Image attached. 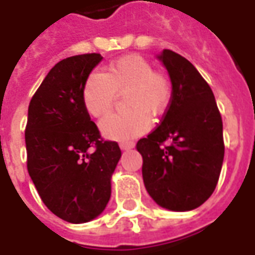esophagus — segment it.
Listing matches in <instances>:
<instances>
[{"label": "esophagus", "mask_w": 255, "mask_h": 255, "mask_svg": "<svg viewBox=\"0 0 255 255\" xmlns=\"http://www.w3.org/2000/svg\"><path fill=\"white\" fill-rule=\"evenodd\" d=\"M119 146H120V149L122 150H128L132 149L133 146H135V143H133V142H120Z\"/></svg>", "instance_id": "1"}]
</instances>
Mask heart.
<instances>
[{
  "label": "heart",
  "instance_id": "1",
  "mask_svg": "<svg viewBox=\"0 0 255 255\" xmlns=\"http://www.w3.org/2000/svg\"><path fill=\"white\" fill-rule=\"evenodd\" d=\"M126 111L113 113L100 123L106 138L126 140L144 133L153 117L162 116L172 101V83L165 73L139 54H128L112 61L106 72L94 71L86 79L82 100L93 117L112 111L119 93H124Z\"/></svg>",
  "mask_w": 255,
  "mask_h": 255
}]
</instances>
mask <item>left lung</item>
Segmentation results:
<instances>
[{"instance_id":"1","label":"left lung","mask_w":255,"mask_h":255,"mask_svg":"<svg viewBox=\"0 0 255 255\" xmlns=\"http://www.w3.org/2000/svg\"><path fill=\"white\" fill-rule=\"evenodd\" d=\"M158 58L171 76V105L136 149L150 197L162 208L186 212L201 206L217 186L223 120L210 86L187 58L168 49Z\"/></svg>"}]
</instances>
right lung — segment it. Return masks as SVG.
<instances>
[{"mask_svg": "<svg viewBox=\"0 0 255 255\" xmlns=\"http://www.w3.org/2000/svg\"><path fill=\"white\" fill-rule=\"evenodd\" d=\"M101 60L98 53L61 60L28 106V173L47 209L73 224L102 213L111 198L112 173L122 157L117 142L101 136L82 100L84 82Z\"/></svg>", "mask_w": 255, "mask_h": 255, "instance_id": "right-lung-1", "label": "right lung"}]
</instances>
